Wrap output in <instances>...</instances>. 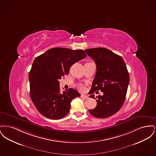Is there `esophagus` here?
Listing matches in <instances>:
<instances>
[{"mask_svg": "<svg viewBox=\"0 0 156 156\" xmlns=\"http://www.w3.org/2000/svg\"><path fill=\"white\" fill-rule=\"evenodd\" d=\"M81 98H83V99H88V97L87 95H81Z\"/></svg>", "mask_w": 156, "mask_h": 156, "instance_id": "1", "label": "esophagus"}]
</instances>
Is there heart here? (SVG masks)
<instances>
[{"instance_id": "obj_1", "label": "heart", "mask_w": 156, "mask_h": 156, "mask_svg": "<svg viewBox=\"0 0 156 156\" xmlns=\"http://www.w3.org/2000/svg\"><path fill=\"white\" fill-rule=\"evenodd\" d=\"M78 88L80 90H83V86L82 85H81V84L78 86Z\"/></svg>"}]
</instances>
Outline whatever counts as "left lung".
Instances as JSON below:
<instances>
[{
	"label": "left lung",
	"instance_id": "1",
	"mask_svg": "<svg viewBox=\"0 0 156 156\" xmlns=\"http://www.w3.org/2000/svg\"><path fill=\"white\" fill-rule=\"evenodd\" d=\"M85 52L97 66L91 94L99 90L104 92L102 96L97 97V106L89 112L98 118H108L119 111L125 100L129 83L126 64L122 57L105 48H89ZM89 98L94 99L95 95Z\"/></svg>",
	"mask_w": 156,
	"mask_h": 156
}]
</instances>
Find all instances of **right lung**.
Instances as JSON below:
<instances>
[{
	"mask_svg": "<svg viewBox=\"0 0 156 156\" xmlns=\"http://www.w3.org/2000/svg\"><path fill=\"white\" fill-rule=\"evenodd\" d=\"M86 57L82 50L56 47L34 59L29 75L30 97L42 115L56 120L68 113L71 101L81 95L73 88L61 92L59 80L69 74L74 64Z\"/></svg>",
	"mask_w": 156,
	"mask_h": 156,
	"instance_id": "add662e5",
	"label": "right lung"
}]
</instances>
